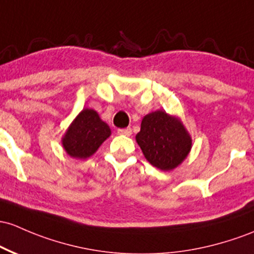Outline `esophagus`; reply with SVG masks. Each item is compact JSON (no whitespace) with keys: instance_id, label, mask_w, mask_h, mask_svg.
<instances>
[{"instance_id":"1","label":"esophagus","mask_w":254,"mask_h":254,"mask_svg":"<svg viewBox=\"0 0 254 254\" xmlns=\"http://www.w3.org/2000/svg\"><path fill=\"white\" fill-rule=\"evenodd\" d=\"M118 133H119V135L130 136V135H131V129H130V127H124V129H118Z\"/></svg>"}]
</instances>
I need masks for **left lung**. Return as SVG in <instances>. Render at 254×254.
Returning a JSON list of instances; mask_svg holds the SVG:
<instances>
[{"label": "left lung", "instance_id": "8db88e82", "mask_svg": "<svg viewBox=\"0 0 254 254\" xmlns=\"http://www.w3.org/2000/svg\"><path fill=\"white\" fill-rule=\"evenodd\" d=\"M136 141L147 160L163 171L180 165L191 148L185 127L163 111H155L142 119Z\"/></svg>", "mask_w": 254, "mask_h": 254}]
</instances>
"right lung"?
I'll use <instances>...</instances> for the list:
<instances>
[{"label": "right lung", "mask_w": 254, "mask_h": 254, "mask_svg": "<svg viewBox=\"0 0 254 254\" xmlns=\"http://www.w3.org/2000/svg\"><path fill=\"white\" fill-rule=\"evenodd\" d=\"M110 135V127L100 119L95 111L86 108L68 127L63 144L71 157L85 159L93 155Z\"/></svg>", "instance_id": "right-lung-1"}]
</instances>
